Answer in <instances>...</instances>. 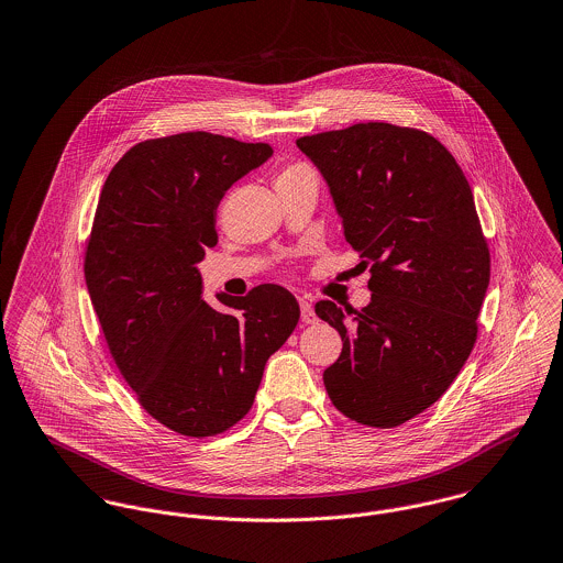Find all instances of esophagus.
<instances>
[{
	"label": "esophagus",
	"instance_id": "34e87169",
	"mask_svg": "<svg viewBox=\"0 0 563 563\" xmlns=\"http://www.w3.org/2000/svg\"><path fill=\"white\" fill-rule=\"evenodd\" d=\"M299 306H301V320L306 324H313L316 322V313H313V307L307 301V299H299Z\"/></svg>",
	"mask_w": 563,
	"mask_h": 563
}]
</instances>
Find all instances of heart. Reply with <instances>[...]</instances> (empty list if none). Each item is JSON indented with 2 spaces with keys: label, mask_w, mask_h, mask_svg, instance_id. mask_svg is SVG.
<instances>
[{
  "label": "heart",
  "mask_w": 563,
  "mask_h": 563,
  "mask_svg": "<svg viewBox=\"0 0 563 563\" xmlns=\"http://www.w3.org/2000/svg\"><path fill=\"white\" fill-rule=\"evenodd\" d=\"M301 169H307L303 163H290V165H286V167L279 172L277 180H282V178H288V176H292V174H297V172H301ZM277 180H275V183H277Z\"/></svg>",
  "instance_id": "1"
}]
</instances>
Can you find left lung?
Instances as JSON below:
<instances>
[{
  "mask_svg": "<svg viewBox=\"0 0 563 563\" xmlns=\"http://www.w3.org/2000/svg\"><path fill=\"white\" fill-rule=\"evenodd\" d=\"M297 146L324 176L344 241L372 273L361 311L316 303L344 342L322 374L327 394L361 426L396 428L448 391L477 340L490 252L471 187L452 153L419 129L358 122Z\"/></svg>",
  "mask_w": 563,
  "mask_h": 563,
  "instance_id": "1",
  "label": "left lung"
}]
</instances>
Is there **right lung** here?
I'll return each mask as SVG.
<instances>
[{"label": "right lung", "mask_w": 563, "mask_h": 563, "mask_svg": "<svg viewBox=\"0 0 563 563\" xmlns=\"http://www.w3.org/2000/svg\"><path fill=\"white\" fill-rule=\"evenodd\" d=\"M273 148L206 131L135 144L113 165L86 243L84 273L107 349L137 402L165 428L205 439L254 405L268 357L301 309L277 284L202 301L198 262L217 245L225 191Z\"/></svg>", "instance_id": "right-lung-1"}]
</instances>
